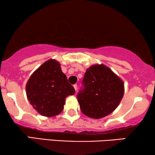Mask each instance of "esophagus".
Listing matches in <instances>:
<instances>
[{"label": "esophagus", "mask_w": 155, "mask_h": 155, "mask_svg": "<svg viewBox=\"0 0 155 155\" xmlns=\"http://www.w3.org/2000/svg\"><path fill=\"white\" fill-rule=\"evenodd\" d=\"M73 87H74V89H75V91H77V90H78V85H77V84H74Z\"/></svg>", "instance_id": "1"}]
</instances>
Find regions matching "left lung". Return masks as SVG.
Returning a JSON list of instances; mask_svg holds the SVG:
<instances>
[{"label":"left lung","instance_id":"obj_1","mask_svg":"<svg viewBox=\"0 0 155 155\" xmlns=\"http://www.w3.org/2000/svg\"><path fill=\"white\" fill-rule=\"evenodd\" d=\"M77 95L84 115L101 118L112 113L124 97V82L109 68L94 65L87 69Z\"/></svg>","mask_w":155,"mask_h":155}]
</instances>
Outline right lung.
<instances>
[{
    "instance_id": "obj_1",
    "label": "right lung",
    "mask_w": 155,
    "mask_h": 155,
    "mask_svg": "<svg viewBox=\"0 0 155 155\" xmlns=\"http://www.w3.org/2000/svg\"><path fill=\"white\" fill-rule=\"evenodd\" d=\"M75 92L59 63L52 59L34 72L26 85L27 99L34 109L48 117L60 114L65 98Z\"/></svg>"
}]
</instances>
